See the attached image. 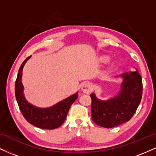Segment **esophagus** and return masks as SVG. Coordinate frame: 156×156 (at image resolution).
I'll use <instances>...</instances> for the list:
<instances>
[{
    "instance_id": "esophagus-1",
    "label": "esophagus",
    "mask_w": 156,
    "mask_h": 156,
    "mask_svg": "<svg viewBox=\"0 0 156 156\" xmlns=\"http://www.w3.org/2000/svg\"><path fill=\"white\" fill-rule=\"evenodd\" d=\"M81 90L85 94H89L92 90V84L89 82H85L82 84Z\"/></svg>"
}]
</instances>
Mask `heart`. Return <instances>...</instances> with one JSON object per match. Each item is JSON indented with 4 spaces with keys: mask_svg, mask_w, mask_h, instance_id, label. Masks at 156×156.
<instances>
[{
    "mask_svg": "<svg viewBox=\"0 0 156 156\" xmlns=\"http://www.w3.org/2000/svg\"><path fill=\"white\" fill-rule=\"evenodd\" d=\"M109 59H110L109 56H108V55H101V56H100L99 62H101V63H107V62L109 61Z\"/></svg>",
    "mask_w": 156,
    "mask_h": 156,
    "instance_id": "obj_1",
    "label": "heart"
}]
</instances>
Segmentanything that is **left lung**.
<instances>
[{
  "mask_svg": "<svg viewBox=\"0 0 156 156\" xmlns=\"http://www.w3.org/2000/svg\"><path fill=\"white\" fill-rule=\"evenodd\" d=\"M118 77L123 80L117 96L101 101L94 93L90 94L92 120L103 128H112L129 121L141 102L142 79L138 70L125 72Z\"/></svg>",
  "mask_w": 156,
  "mask_h": 156,
  "instance_id": "obj_1",
  "label": "left lung"
}]
</instances>
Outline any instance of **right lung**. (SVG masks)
<instances>
[{"label":"right lung","instance_id":"obj_1","mask_svg":"<svg viewBox=\"0 0 156 156\" xmlns=\"http://www.w3.org/2000/svg\"><path fill=\"white\" fill-rule=\"evenodd\" d=\"M31 56L25 59L20 67L15 81V97L23 117L29 123L42 129H55L61 126L67 117L71 105L78 98V92L49 108H38L28 103L23 94V69Z\"/></svg>","mask_w":156,"mask_h":156}]
</instances>
